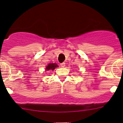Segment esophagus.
Instances as JSON below:
<instances>
[{
    "instance_id": "obj_1",
    "label": "esophagus",
    "mask_w": 123,
    "mask_h": 123,
    "mask_svg": "<svg viewBox=\"0 0 123 123\" xmlns=\"http://www.w3.org/2000/svg\"><path fill=\"white\" fill-rule=\"evenodd\" d=\"M60 65H61V67H64L65 66V62L61 63V64H60Z\"/></svg>"
}]
</instances>
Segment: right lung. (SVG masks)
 I'll use <instances>...</instances> for the list:
<instances>
[{"label":"right lung","instance_id":"1","mask_svg":"<svg viewBox=\"0 0 123 123\" xmlns=\"http://www.w3.org/2000/svg\"><path fill=\"white\" fill-rule=\"evenodd\" d=\"M56 67H58V65L56 64H55V63H50V64H49L48 65L46 66L45 69H46V71L48 70L53 71L54 69H55Z\"/></svg>","mask_w":123,"mask_h":123}]
</instances>
